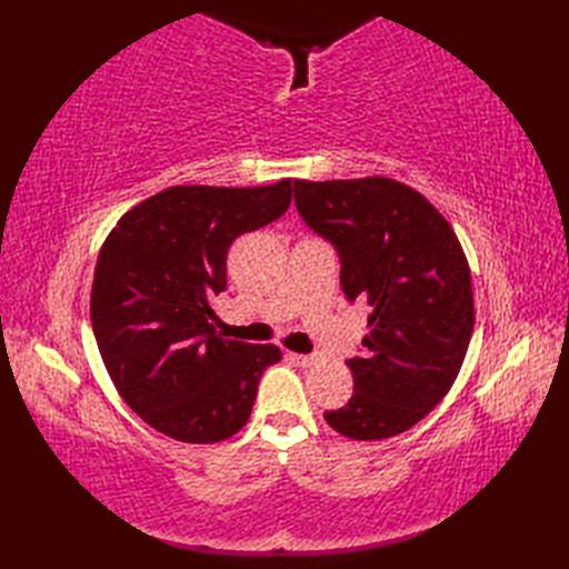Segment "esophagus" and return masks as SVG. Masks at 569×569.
Returning <instances> with one entry per match:
<instances>
[{
	"label": "esophagus",
	"mask_w": 569,
	"mask_h": 569,
	"mask_svg": "<svg viewBox=\"0 0 569 569\" xmlns=\"http://www.w3.org/2000/svg\"><path fill=\"white\" fill-rule=\"evenodd\" d=\"M291 359L296 361L298 367H312L318 361L316 355H291Z\"/></svg>",
	"instance_id": "34e87169"
}]
</instances>
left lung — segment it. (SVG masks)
<instances>
[{"instance_id":"8db88e82","label":"left lung","mask_w":569,"mask_h":569,"mask_svg":"<svg viewBox=\"0 0 569 569\" xmlns=\"http://www.w3.org/2000/svg\"><path fill=\"white\" fill-rule=\"evenodd\" d=\"M296 208L340 257L349 303L371 306L355 393L325 420L345 438L413 428L455 383L475 330L469 263L450 222L398 180H296Z\"/></svg>"}]
</instances>
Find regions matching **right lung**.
Masks as SVG:
<instances>
[{
    "mask_svg": "<svg viewBox=\"0 0 569 569\" xmlns=\"http://www.w3.org/2000/svg\"><path fill=\"white\" fill-rule=\"evenodd\" d=\"M291 178L261 188L176 186L131 208L104 239L90 320L119 396L180 442L244 428L276 345L222 340L210 300L227 288L232 241L278 220Z\"/></svg>",
    "mask_w": 569,
    "mask_h": 569,
    "instance_id": "1",
    "label": "right lung"
}]
</instances>
